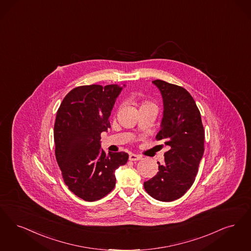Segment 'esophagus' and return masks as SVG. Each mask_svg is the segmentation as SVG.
Here are the masks:
<instances>
[{"mask_svg": "<svg viewBox=\"0 0 251 251\" xmlns=\"http://www.w3.org/2000/svg\"><path fill=\"white\" fill-rule=\"evenodd\" d=\"M140 159H142L141 155H138V154H135V153L129 154V160L130 161H138Z\"/></svg>", "mask_w": 251, "mask_h": 251, "instance_id": "1", "label": "esophagus"}]
</instances>
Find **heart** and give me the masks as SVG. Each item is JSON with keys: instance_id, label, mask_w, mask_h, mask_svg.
Listing matches in <instances>:
<instances>
[{"instance_id": "b5f03b06", "label": "heart", "mask_w": 251, "mask_h": 251, "mask_svg": "<svg viewBox=\"0 0 251 251\" xmlns=\"http://www.w3.org/2000/svg\"><path fill=\"white\" fill-rule=\"evenodd\" d=\"M143 105H145V104H143Z\"/></svg>"}]
</instances>
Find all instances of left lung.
I'll use <instances>...</instances> for the list:
<instances>
[{
	"label": "left lung",
	"mask_w": 251,
	"mask_h": 251,
	"mask_svg": "<svg viewBox=\"0 0 251 251\" xmlns=\"http://www.w3.org/2000/svg\"><path fill=\"white\" fill-rule=\"evenodd\" d=\"M153 84L163 98L161 128L155 139L168 146L165 162L144 182V189L153 199L173 201L185 195L198 174L204 152V129L200 110L185 88L155 79Z\"/></svg>",
	"instance_id": "obj_1"
}]
</instances>
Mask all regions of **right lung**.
Instances as JSON below:
<instances>
[{
    "mask_svg": "<svg viewBox=\"0 0 251 251\" xmlns=\"http://www.w3.org/2000/svg\"><path fill=\"white\" fill-rule=\"evenodd\" d=\"M122 90L118 84L78 86L57 110L56 160L69 190L86 201L108 195L115 186V170L128 160V153L100 149V135L110 127V112Z\"/></svg>",
    "mask_w": 251,
    "mask_h": 251,
    "instance_id": "1",
    "label": "right lung"
}]
</instances>
